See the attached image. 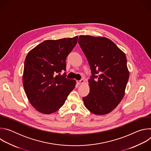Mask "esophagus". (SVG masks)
Listing matches in <instances>:
<instances>
[{"label":"esophagus","mask_w":151,"mask_h":151,"mask_svg":"<svg viewBox=\"0 0 151 151\" xmlns=\"http://www.w3.org/2000/svg\"><path fill=\"white\" fill-rule=\"evenodd\" d=\"M84 82H85V81H84L83 79H81V80H80V81H76L77 83H78V84H79V85L83 83H84Z\"/></svg>","instance_id":"esophagus-1"}]
</instances>
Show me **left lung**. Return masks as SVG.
<instances>
[{"label": "left lung", "mask_w": 151, "mask_h": 151, "mask_svg": "<svg viewBox=\"0 0 151 151\" xmlns=\"http://www.w3.org/2000/svg\"><path fill=\"white\" fill-rule=\"evenodd\" d=\"M78 43L87 58L92 76L90 93L82 98L88 111L102 115L115 109L125 94L129 78L124 52L108 38L81 35Z\"/></svg>", "instance_id": "left-lung-1"}]
</instances>
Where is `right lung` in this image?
Instances as JSON below:
<instances>
[{"label": "right lung", "instance_id": "right-lung-1", "mask_svg": "<svg viewBox=\"0 0 151 151\" xmlns=\"http://www.w3.org/2000/svg\"><path fill=\"white\" fill-rule=\"evenodd\" d=\"M78 36L46 40L27 54L23 75L28 100L38 112L51 114L63 105L74 89L76 81L66 78V59L76 45ZM59 75H56V73Z\"/></svg>", "mask_w": 151, "mask_h": 151}]
</instances>
